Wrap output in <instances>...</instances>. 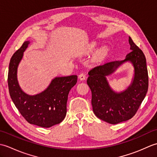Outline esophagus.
Listing matches in <instances>:
<instances>
[{"instance_id": "34e87169", "label": "esophagus", "mask_w": 157, "mask_h": 157, "mask_svg": "<svg viewBox=\"0 0 157 157\" xmlns=\"http://www.w3.org/2000/svg\"><path fill=\"white\" fill-rule=\"evenodd\" d=\"M78 78H79V79H80V80H85L86 76L85 73H80V74L78 75Z\"/></svg>"}]
</instances>
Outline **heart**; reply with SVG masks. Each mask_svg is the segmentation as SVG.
I'll return each instance as SVG.
<instances>
[{"label": "heart", "instance_id": "1", "mask_svg": "<svg viewBox=\"0 0 157 157\" xmlns=\"http://www.w3.org/2000/svg\"><path fill=\"white\" fill-rule=\"evenodd\" d=\"M98 45V43L96 41H93L92 42L90 43V44H88L87 46V48H86V51L87 52H92L93 51H94V50L96 48ZM106 46H102L101 48L98 49V51L96 52V56H98V57H101V56L104 55L106 52Z\"/></svg>", "mask_w": 157, "mask_h": 157}]
</instances>
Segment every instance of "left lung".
<instances>
[{
  "label": "left lung",
  "mask_w": 157,
  "mask_h": 157,
  "mask_svg": "<svg viewBox=\"0 0 157 157\" xmlns=\"http://www.w3.org/2000/svg\"><path fill=\"white\" fill-rule=\"evenodd\" d=\"M130 52L123 61L106 63L88 72L87 84L92 92V105L95 115L111 124L128 121L137 112L148 88L146 60L142 51L129 37ZM129 62L134 67L131 84L125 91L115 92L106 76L112 75L123 63Z\"/></svg>",
  "instance_id": "obj_1"
}]
</instances>
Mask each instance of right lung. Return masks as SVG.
<instances>
[{
  "instance_id": "right-lung-1",
  "label": "right lung",
  "mask_w": 157,
  "mask_h": 157,
  "mask_svg": "<svg viewBox=\"0 0 157 157\" xmlns=\"http://www.w3.org/2000/svg\"><path fill=\"white\" fill-rule=\"evenodd\" d=\"M29 43V41L24 42L10 61L9 94L17 109L28 123L42 128H51L65 117L69 92L76 84L78 76L56 77L44 91L35 95L26 94L19 84L17 68Z\"/></svg>"
}]
</instances>
